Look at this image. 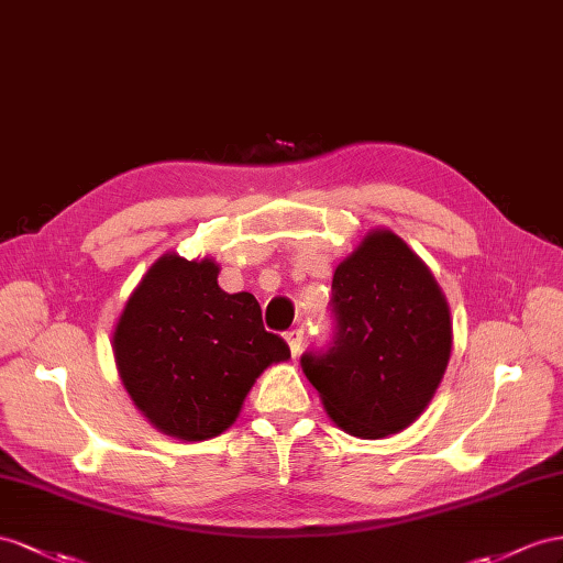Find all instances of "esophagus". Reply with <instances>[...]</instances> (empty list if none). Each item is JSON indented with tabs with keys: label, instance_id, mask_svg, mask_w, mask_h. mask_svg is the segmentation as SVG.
Here are the masks:
<instances>
[{
	"label": "esophagus",
	"instance_id": "obj_1",
	"mask_svg": "<svg viewBox=\"0 0 563 563\" xmlns=\"http://www.w3.org/2000/svg\"><path fill=\"white\" fill-rule=\"evenodd\" d=\"M285 340H287V344H290V352H292V356H297V354L301 352V344H305V330H301V328L287 330V333H285Z\"/></svg>",
	"mask_w": 563,
	"mask_h": 563
}]
</instances>
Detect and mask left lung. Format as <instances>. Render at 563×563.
Here are the masks:
<instances>
[{"instance_id":"obj_1","label":"left lung","mask_w":563,"mask_h":563,"mask_svg":"<svg viewBox=\"0 0 563 563\" xmlns=\"http://www.w3.org/2000/svg\"><path fill=\"white\" fill-rule=\"evenodd\" d=\"M333 340L301 354L325 411L356 438L419 419L452 352L450 309L423 262L390 230L366 235L333 276Z\"/></svg>"}]
</instances>
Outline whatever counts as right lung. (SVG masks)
Returning a JSON list of instances; mask_svg holds the SVG:
<instances>
[{
  "mask_svg": "<svg viewBox=\"0 0 563 563\" xmlns=\"http://www.w3.org/2000/svg\"><path fill=\"white\" fill-rule=\"evenodd\" d=\"M211 258L166 254L128 299L113 356L137 409L166 435L209 440L233 426L254 380L290 356L250 292L219 287Z\"/></svg>",
  "mask_w": 563,
  "mask_h": 563,
  "instance_id": "obj_1",
  "label": "right lung"
}]
</instances>
